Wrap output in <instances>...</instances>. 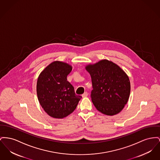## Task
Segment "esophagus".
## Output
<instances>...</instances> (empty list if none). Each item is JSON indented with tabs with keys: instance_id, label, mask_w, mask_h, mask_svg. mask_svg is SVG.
<instances>
[{
	"instance_id": "34e87169",
	"label": "esophagus",
	"mask_w": 160,
	"mask_h": 160,
	"mask_svg": "<svg viewBox=\"0 0 160 160\" xmlns=\"http://www.w3.org/2000/svg\"><path fill=\"white\" fill-rule=\"evenodd\" d=\"M88 92H85V93L83 94H82V97H86L88 96Z\"/></svg>"
}]
</instances>
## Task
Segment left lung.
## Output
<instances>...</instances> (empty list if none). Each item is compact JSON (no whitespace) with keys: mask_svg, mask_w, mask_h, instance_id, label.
Here are the masks:
<instances>
[{"mask_svg":"<svg viewBox=\"0 0 160 160\" xmlns=\"http://www.w3.org/2000/svg\"><path fill=\"white\" fill-rule=\"evenodd\" d=\"M93 89L91 100L96 109L106 115L120 112L128 103L131 83L128 75L117 64L106 59L85 66Z\"/></svg>","mask_w":160,"mask_h":160,"instance_id":"obj_1","label":"left lung"}]
</instances>
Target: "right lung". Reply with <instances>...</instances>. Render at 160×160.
<instances>
[{"label":"right lung","instance_id":"obj_1","mask_svg":"<svg viewBox=\"0 0 160 160\" xmlns=\"http://www.w3.org/2000/svg\"><path fill=\"white\" fill-rule=\"evenodd\" d=\"M69 64L54 61L40 74L37 82L38 100L51 117L63 118L75 110L82 97L77 95L67 75L72 71Z\"/></svg>","mask_w":160,"mask_h":160}]
</instances>
